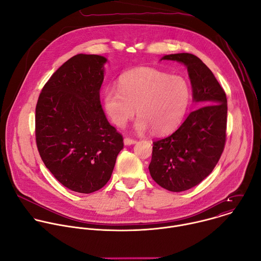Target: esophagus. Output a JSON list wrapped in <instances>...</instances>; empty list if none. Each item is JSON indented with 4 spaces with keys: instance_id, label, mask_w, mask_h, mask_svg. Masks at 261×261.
<instances>
[{
    "instance_id": "esophagus-1",
    "label": "esophagus",
    "mask_w": 261,
    "mask_h": 261,
    "mask_svg": "<svg viewBox=\"0 0 261 261\" xmlns=\"http://www.w3.org/2000/svg\"><path fill=\"white\" fill-rule=\"evenodd\" d=\"M137 141L136 140H134V139H131V138H129V137H126V138H124V144L125 145H131V144H135Z\"/></svg>"
}]
</instances>
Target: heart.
Here are the masks:
<instances>
[{
    "mask_svg": "<svg viewBox=\"0 0 261 261\" xmlns=\"http://www.w3.org/2000/svg\"><path fill=\"white\" fill-rule=\"evenodd\" d=\"M102 101L106 116L117 127L124 128L137 113L136 132L152 128L161 134L173 130L184 119L190 88L181 76L144 67L125 73L119 88H106Z\"/></svg>",
    "mask_w": 261,
    "mask_h": 261,
    "instance_id": "1",
    "label": "heart"
}]
</instances>
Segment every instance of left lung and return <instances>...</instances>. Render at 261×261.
Masks as SVG:
<instances>
[{"label":"left lung","instance_id":"8db88e82","mask_svg":"<svg viewBox=\"0 0 261 261\" xmlns=\"http://www.w3.org/2000/svg\"><path fill=\"white\" fill-rule=\"evenodd\" d=\"M186 66L192 87L194 111L171 135L154 141L151 176L162 188L181 192L202 181L217 165L226 139V94L213 72L196 56L167 55L160 61Z\"/></svg>","mask_w":261,"mask_h":261}]
</instances>
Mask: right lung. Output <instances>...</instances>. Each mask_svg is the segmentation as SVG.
I'll use <instances>...</instances> for the list:
<instances>
[{"instance_id":"1","label":"right lung","mask_w":261,"mask_h":261,"mask_svg":"<svg viewBox=\"0 0 261 261\" xmlns=\"http://www.w3.org/2000/svg\"><path fill=\"white\" fill-rule=\"evenodd\" d=\"M106 63L98 55L72 57L45 84L36 106L40 157L63 186L79 193L106 185L124 147L100 103Z\"/></svg>"}]
</instances>
